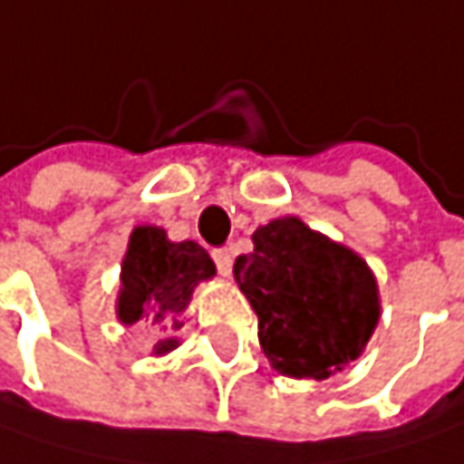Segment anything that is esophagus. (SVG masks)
<instances>
[{"mask_svg":"<svg viewBox=\"0 0 464 464\" xmlns=\"http://www.w3.org/2000/svg\"><path fill=\"white\" fill-rule=\"evenodd\" d=\"M212 257H215V263H218V271H220V276H226V278H228V276H231V271H233L231 249H218V252H215Z\"/></svg>","mask_w":464,"mask_h":464,"instance_id":"1","label":"esophagus"}]
</instances>
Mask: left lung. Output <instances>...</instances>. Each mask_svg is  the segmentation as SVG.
I'll return each mask as SVG.
<instances>
[{"label":"left lung","mask_w":464,"mask_h":464,"mask_svg":"<svg viewBox=\"0 0 464 464\" xmlns=\"http://www.w3.org/2000/svg\"><path fill=\"white\" fill-rule=\"evenodd\" d=\"M233 276L257 314L260 348L295 380H326L356 361L380 321V289L351 246L284 215L252 233Z\"/></svg>","instance_id":"left-lung-1"}]
</instances>
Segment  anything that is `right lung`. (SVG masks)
I'll return each mask as SVG.
<instances>
[{"label": "right lung", "mask_w": 464, "mask_h": 464, "mask_svg": "<svg viewBox=\"0 0 464 464\" xmlns=\"http://www.w3.org/2000/svg\"><path fill=\"white\" fill-rule=\"evenodd\" d=\"M218 268L196 241H169L159 226H135L121 257L116 318L124 326L138 321L156 326L167 337L153 345L150 356H164L180 345L172 337L186 326L193 289L215 278Z\"/></svg>", "instance_id": "right-lung-1"}]
</instances>
